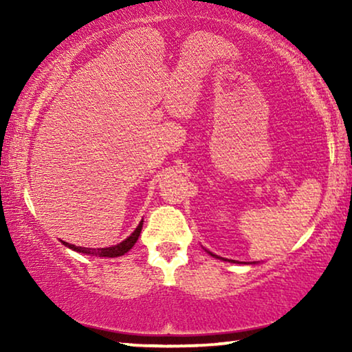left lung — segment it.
I'll list each match as a JSON object with an SVG mask.
<instances>
[{
  "mask_svg": "<svg viewBox=\"0 0 352 352\" xmlns=\"http://www.w3.org/2000/svg\"><path fill=\"white\" fill-rule=\"evenodd\" d=\"M206 252H208V250H206ZM211 256L213 258H218V259H223V261H230V263H239V261H234V259H224V258H221V256H218V254H214V253H211V252H208Z\"/></svg>",
  "mask_w": 352,
  "mask_h": 352,
  "instance_id": "left-lung-1",
  "label": "left lung"
}]
</instances>
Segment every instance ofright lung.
Listing matches in <instances>:
<instances>
[{
  "mask_svg": "<svg viewBox=\"0 0 352 352\" xmlns=\"http://www.w3.org/2000/svg\"><path fill=\"white\" fill-rule=\"evenodd\" d=\"M142 224H144V219L139 223V226L136 229H134V232L129 235L123 240V242H120L117 245H112V247H105V248H85V247H76V245H72V243H67V242H62L65 245V247H69L70 250H74V252H78V253H83V254H89V256H100V258H118V256H123L124 253H128L129 250L134 247V243L138 242L139 235H141V230H142Z\"/></svg>",
  "mask_w": 352,
  "mask_h": 352,
  "instance_id": "obj_1",
  "label": "right lung"
}]
</instances>
